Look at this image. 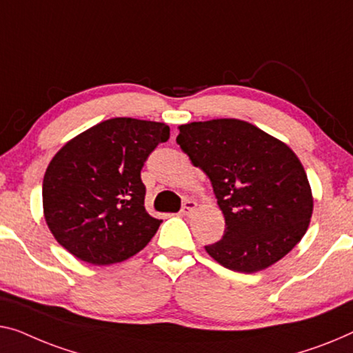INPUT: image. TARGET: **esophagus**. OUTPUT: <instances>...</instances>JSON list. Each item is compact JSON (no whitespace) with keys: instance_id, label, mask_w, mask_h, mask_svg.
<instances>
[{"instance_id":"obj_1","label":"esophagus","mask_w":353,"mask_h":353,"mask_svg":"<svg viewBox=\"0 0 353 353\" xmlns=\"http://www.w3.org/2000/svg\"><path fill=\"white\" fill-rule=\"evenodd\" d=\"M194 209H196V203H194L193 199H185V201H183V204H182L181 214L182 215H190Z\"/></svg>"}]
</instances>
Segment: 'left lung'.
<instances>
[{
  "instance_id": "left-lung-1",
  "label": "left lung",
  "mask_w": 353,
  "mask_h": 353,
  "mask_svg": "<svg viewBox=\"0 0 353 353\" xmlns=\"http://www.w3.org/2000/svg\"><path fill=\"white\" fill-rule=\"evenodd\" d=\"M179 131L177 144L209 177L225 217L222 239L204 245L208 254L238 272L261 271L285 256L306 233L314 204L290 147L236 119Z\"/></svg>"
}]
</instances>
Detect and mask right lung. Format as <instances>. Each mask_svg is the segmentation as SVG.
<instances>
[{
	"mask_svg": "<svg viewBox=\"0 0 353 353\" xmlns=\"http://www.w3.org/2000/svg\"><path fill=\"white\" fill-rule=\"evenodd\" d=\"M168 139L165 123L117 117L63 145L42 181L44 217L59 244L98 266L143 250L161 220L147 214L141 170Z\"/></svg>",
	"mask_w": 353,
	"mask_h": 353,
	"instance_id": "1",
	"label": "right lung"
}]
</instances>
